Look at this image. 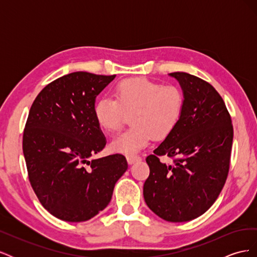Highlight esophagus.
Returning a JSON list of instances; mask_svg holds the SVG:
<instances>
[{
    "mask_svg": "<svg viewBox=\"0 0 257 257\" xmlns=\"http://www.w3.org/2000/svg\"><path fill=\"white\" fill-rule=\"evenodd\" d=\"M126 160H127L128 164H134V163L141 161V158L137 157V155H127Z\"/></svg>",
    "mask_w": 257,
    "mask_h": 257,
    "instance_id": "esophagus-1",
    "label": "esophagus"
}]
</instances>
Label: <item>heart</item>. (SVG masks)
<instances>
[{"label": "heart", "mask_w": 257, "mask_h": 257, "mask_svg": "<svg viewBox=\"0 0 257 257\" xmlns=\"http://www.w3.org/2000/svg\"><path fill=\"white\" fill-rule=\"evenodd\" d=\"M113 98L103 97L94 106V118L107 133L118 132L130 114L132 126L111 142L115 152L133 155L150 144L153 137H167L180 122L184 95L176 85H163L143 77L115 84Z\"/></svg>", "instance_id": "b5f03b06"}]
</instances>
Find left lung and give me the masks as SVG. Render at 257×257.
Segmentation results:
<instances>
[{"label":"left lung","instance_id":"1","mask_svg":"<svg viewBox=\"0 0 257 257\" xmlns=\"http://www.w3.org/2000/svg\"><path fill=\"white\" fill-rule=\"evenodd\" d=\"M183 91L180 122L147 157L150 175L144 197L152 211L168 222H186L204 214L213 205L226 181L234 130L221 95L207 81L176 72ZM174 159L173 166L159 161Z\"/></svg>","mask_w":257,"mask_h":257}]
</instances>
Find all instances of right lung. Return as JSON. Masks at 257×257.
Wrapping results in <instances>:
<instances>
[{
  "label": "right lung",
  "instance_id": "add662e5",
  "mask_svg": "<svg viewBox=\"0 0 257 257\" xmlns=\"http://www.w3.org/2000/svg\"><path fill=\"white\" fill-rule=\"evenodd\" d=\"M115 75L75 72L50 82L29 112L22 138L31 185L43 207L66 222H83L110 203L126 172L122 154L90 161L106 138L94 118L96 96Z\"/></svg>",
  "mask_w": 257,
  "mask_h": 257
}]
</instances>
